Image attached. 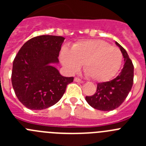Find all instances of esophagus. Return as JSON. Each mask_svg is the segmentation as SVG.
Masks as SVG:
<instances>
[{
  "mask_svg": "<svg viewBox=\"0 0 146 146\" xmlns=\"http://www.w3.org/2000/svg\"><path fill=\"white\" fill-rule=\"evenodd\" d=\"M74 81L77 82H80V83H82V82H84V81L82 80H80V78H78V77H75V78H74Z\"/></svg>",
  "mask_w": 146,
  "mask_h": 146,
  "instance_id": "34e87169",
  "label": "esophagus"
}]
</instances>
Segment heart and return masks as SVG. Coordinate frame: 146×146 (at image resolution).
<instances>
[{"label": "heart", "mask_w": 146, "mask_h": 146, "mask_svg": "<svg viewBox=\"0 0 146 146\" xmlns=\"http://www.w3.org/2000/svg\"><path fill=\"white\" fill-rule=\"evenodd\" d=\"M62 64L69 71L77 72L83 64L86 76L97 82L112 79L121 68L123 55L117 47L102 40H82L74 44L70 50L60 52Z\"/></svg>", "instance_id": "heart-1"}]
</instances>
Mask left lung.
<instances>
[{
	"label": "left lung",
	"instance_id": "8db88e82",
	"mask_svg": "<svg viewBox=\"0 0 146 146\" xmlns=\"http://www.w3.org/2000/svg\"><path fill=\"white\" fill-rule=\"evenodd\" d=\"M115 44L124 58L123 69L115 79L98 83L96 93L93 96H86L89 105L102 111H110L118 108L127 97L133 85V64L125 49L118 42Z\"/></svg>",
	"mask_w": 146,
	"mask_h": 146
}]
</instances>
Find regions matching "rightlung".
Returning a JSON list of instances; mask_svg holds the SVG:
<instances>
[{
  "mask_svg": "<svg viewBox=\"0 0 146 146\" xmlns=\"http://www.w3.org/2000/svg\"><path fill=\"white\" fill-rule=\"evenodd\" d=\"M65 38L42 35L28 40L13 61L11 83L22 104L31 110H44L61 99L74 77L60 75L52 64L58 63Z\"/></svg>",
  "mask_w": 146,
  "mask_h": 146,
  "instance_id": "right-lung-1",
  "label": "right lung"
}]
</instances>
